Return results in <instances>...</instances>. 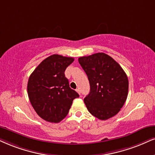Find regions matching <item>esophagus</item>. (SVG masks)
Wrapping results in <instances>:
<instances>
[{
	"label": "esophagus",
	"instance_id": "esophagus-1",
	"mask_svg": "<svg viewBox=\"0 0 155 155\" xmlns=\"http://www.w3.org/2000/svg\"><path fill=\"white\" fill-rule=\"evenodd\" d=\"M76 91H77V93H78V94H81V91H80V89L79 88H77L75 90Z\"/></svg>",
	"mask_w": 155,
	"mask_h": 155
}]
</instances>
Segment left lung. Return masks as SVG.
<instances>
[{
	"instance_id": "8db88e82",
	"label": "left lung",
	"mask_w": 155,
	"mask_h": 155,
	"mask_svg": "<svg viewBox=\"0 0 155 155\" xmlns=\"http://www.w3.org/2000/svg\"><path fill=\"white\" fill-rule=\"evenodd\" d=\"M78 62L91 87L84 98L88 111L100 120L116 115L126 102L129 90L127 75L121 67L105 53L81 57Z\"/></svg>"
}]
</instances>
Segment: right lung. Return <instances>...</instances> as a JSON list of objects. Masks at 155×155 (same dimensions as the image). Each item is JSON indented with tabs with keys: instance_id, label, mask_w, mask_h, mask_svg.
I'll use <instances>...</instances> for the list:
<instances>
[{
	"instance_id": "1",
	"label": "right lung",
	"mask_w": 155,
	"mask_h": 155,
	"mask_svg": "<svg viewBox=\"0 0 155 155\" xmlns=\"http://www.w3.org/2000/svg\"><path fill=\"white\" fill-rule=\"evenodd\" d=\"M72 57L52 54L44 60L28 78L27 92L31 106L45 121L58 123L65 118L79 95L64 75Z\"/></svg>"
}]
</instances>
